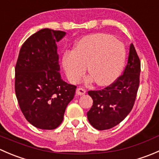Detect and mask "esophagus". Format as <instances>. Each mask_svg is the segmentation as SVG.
<instances>
[{
	"label": "esophagus",
	"instance_id": "1",
	"mask_svg": "<svg viewBox=\"0 0 159 159\" xmlns=\"http://www.w3.org/2000/svg\"><path fill=\"white\" fill-rule=\"evenodd\" d=\"M86 93L85 89H82V88H78L76 90V94H78V95H83Z\"/></svg>",
	"mask_w": 159,
	"mask_h": 159
}]
</instances>
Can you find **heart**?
<instances>
[{
    "mask_svg": "<svg viewBox=\"0 0 159 159\" xmlns=\"http://www.w3.org/2000/svg\"><path fill=\"white\" fill-rule=\"evenodd\" d=\"M125 61V50L121 41L108 34L89 35L80 40L74 51L64 54L62 65L68 79L78 82L89 66L94 83L106 86L121 74Z\"/></svg>",
    "mask_w": 159,
    "mask_h": 159,
    "instance_id": "obj_1",
    "label": "heart"
}]
</instances>
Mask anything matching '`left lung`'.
I'll return each instance as SVG.
<instances>
[{
    "label": "left lung",
    "mask_w": 159,
    "mask_h": 159,
    "mask_svg": "<svg viewBox=\"0 0 159 159\" xmlns=\"http://www.w3.org/2000/svg\"><path fill=\"white\" fill-rule=\"evenodd\" d=\"M140 72V60L131 44L123 75L105 89L88 92L93 100L92 107L87 113L88 119L94 129H111L129 115L137 95Z\"/></svg>",
    "instance_id": "1"
}]
</instances>
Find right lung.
Returning <instances> with one entry per match:
<instances>
[{
    "mask_svg": "<svg viewBox=\"0 0 159 159\" xmlns=\"http://www.w3.org/2000/svg\"><path fill=\"white\" fill-rule=\"evenodd\" d=\"M61 30H40L25 41L15 66V93L25 118L40 129L52 130L62 122L76 86L61 79L57 44Z\"/></svg>",
    "mask_w": 159,
    "mask_h": 159,
    "instance_id": "obj_1",
    "label": "right lung"
}]
</instances>
